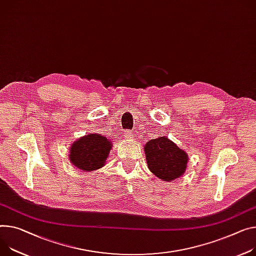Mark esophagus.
I'll list each match as a JSON object with an SVG mask.
<instances>
[{
	"instance_id": "obj_1",
	"label": "esophagus",
	"mask_w": 256,
	"mask_h": 256,
	"mask_svg": "<svg viewBox=\"0 0 256 256\" xmlns=\"http://www.w3.org/2000/svg\"><path fill=\"white\" fill-rule=\"evenodd\" d=\"M124 136L126 137V138H128V140L133 138V134H132V132H131L130 130H126V131L124 132Z\"/></svg>"
}]
</instances>
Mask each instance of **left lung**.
I'll return each mask as SVG.
<instances>
[{
    "mask_svg": "<svg viewBox=\"0 0 256 256\" xmlns=\"http://www.w3.org/2000/svg\"><path fill=\"white\" fill-rule=\"evenodd\" d=\"M148 167L159 180L173 182L184 174L188 156L184 150L168 137H156L144 146Z\"/></svg>",
    "mask_w": 256,
    "mask_h": 256,
    "instance_id": "obj_1",
    "label": "left lung"
}]
</instances>
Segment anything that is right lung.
Returning <instances> with one entry per match:
<instances>
[{
  "label": "right lung",
  "instance_id": "right-lung-1",
  "mask_svg": "<svg viewBox=\"0 0 256 256\" xmlns=\"http://www.w3.org/2000/svg\"><path fill=\"white\" fill-rule=\"evenodd\" d=\"M112 142L106 136L91 133L74 142L70 148V162L84 172L100 169L106 165Z\"/></svg>",
  "mask_w": 256,
  "mask_h": 256
}]
</instances>
